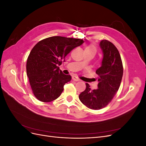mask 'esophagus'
I'll return each mask as SVG.
<instances>
[{"mask_svg": "<svg viewBox=\"0 0 146 146\" xmlns=\"http://www.w3.org/2000/svg\"><path fill=\"white\" fill-rule=\"evenodd\" d=\"M72 80H74V81H76V82H79V81L80 80V79H79L78 78H77V77H76V76H73V77H72Z\"/></svg>", "mask_w": 146, "mask_h": 146, "instance_id": "esophagus-1", "label": "esophagus"}]
</instances>
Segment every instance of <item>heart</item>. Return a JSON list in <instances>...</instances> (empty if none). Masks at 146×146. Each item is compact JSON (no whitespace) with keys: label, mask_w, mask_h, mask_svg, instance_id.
Instances as JSON below:
<instances>
[{"label":"heart","mask_w":146,"mask_h":146,"mask_svg":"<svg viewBox=\"0 0 146 146\" xmlns=\"http://www.w3.org/2000/svg\"><path fill=\"white\" fill-rule=\"evenodd\" d=\"M85 50H90V51H92L94 52H96L97 50V48L94 46H92V45H90V46H88L86 48H85Z\"/></svg>","instance_id":"heart-1"}]
</instances>
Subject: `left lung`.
Here are the masks:
<instances>
[{"mask_svg": "<svg viewBox=\"0 0 146 146\" xmlns=\"http://www.w3.org/2000/svg\"><path fill=\"white\" fill-rule=\"evenodd\" d=\"M104 58L102 66L97 69L98 89L91 90L88 83L78 98L83 104L92 110L105 107L113 99L121 85L123 65L120 54L112 42L103 39L100 42Z\"/></svg>", "mask_w": 146, "mask_h": 146, "instance_id": "8db88e82", "label": "left lung"}]
</instances>
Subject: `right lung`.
I'll use <instances>...</instances> for the list:
<instances>
[{"mask_svg":"<svg viewBox=\"0 0 146 146\" xmlns=\"http://www.w3.org/2000/svg\"><path fill=\"white\" fill-rule=\"evenodd\" d=\"M83 42L81 39L56 36L44 39L33 47L26 70L32 92L38 100L49 102L59 98L71 76L63 74L58 66L70 51Z\"/></svg>","mask_w":146,"mask_h":146,"instance_id":"add662e5","label":"right lung"}]
</instances>
